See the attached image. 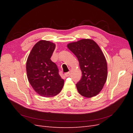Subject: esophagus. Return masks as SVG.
Wrapping results in <instances>:
<instances>
[{"label":"esophagus","mask_w":133,"mask_h":133,"mask_svg":"<svg viewBox=\"0 0 133 133\" xmlns=\"http://www.w3.org/2000/svg\"><path fill=\"white\" fill-rule=\"evenodd\" d=\"M65 76L66 77H68V76H70V72H68V73H66L65 74Z\"/></svg>","instance_id":"esophagus-1"}]
</instances>
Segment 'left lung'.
I'll use <instances>...</instances> for the list:
<instances>
[{"label": "left lung", "instance_id": "8db88e82", "mask_svg": "<svg viewBox=\"0 0 133 133\" xmlns=\"http://www.w3.org/2000/svg\"><path fill=\"white\" fill-rule=\"evenodd\" d=\"M67 47L78 58L82 71V78L76 84L79 93L86 98L97 95L108 76L107 60L100 48L90 39L70 43Z\"/></svg>", "mask_w": 133, "mask_h": 133}]
</instances>
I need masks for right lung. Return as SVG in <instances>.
Listing matches in <instances>:
<instances>
[{"label": "right lung", "instance_id": "right-lung-1", "mask_svg": "<svg viewBox=\"0 0 133 133\" xmlns=\"http://www.w3.org/2000/svg\"><path fill=\"white\" fill-rule=\"evenodd\" d=\"M55 48L54 43L41 40L32 48L26 64L27 77L31 86L37 94L46 98L58 94L64 83L57 65L50 59Z\"/></svg>", "mask_w": 133, "mask_h": 133}]
</instances>
